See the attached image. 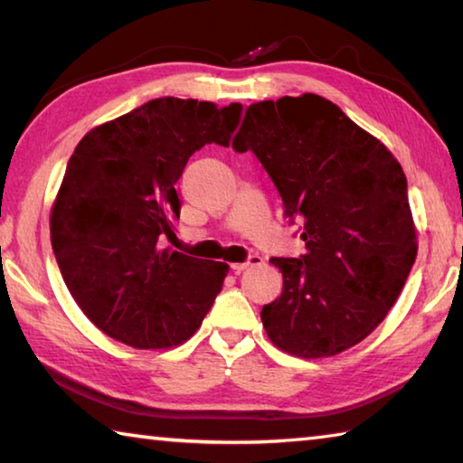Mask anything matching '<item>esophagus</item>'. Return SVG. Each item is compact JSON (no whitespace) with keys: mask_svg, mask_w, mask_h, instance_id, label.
Returning a JSON list of instances; mask_svg holds the SVG:
<instances>
[{"mask_svg":"<svg viewBox=\"0 0 463 463\" xmlns=\"http://www.w3.org/2000/svg\"><path fill=\"white\" fill-rule=\"evenodd\" d=\"M263 260L260 255H249V260L247 261H242V263H231V269L234 271V273H241V271H245L247 268H250V265H260Z\"/></svg>","mask_w":463,"mask_h":463,"instance_id":"1","label":"esophagus"}]
</instances>
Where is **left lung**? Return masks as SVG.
<instances>
[{
	"mask_svg": "<svg viewBox=\"0 0 463 463\" xmlns=\"http://www.w3.org/2000/svg\"><path fill=\"white\" fill-rule=\"evenodd\" d=\"M232 148L261 161L307 245L300 257L269 260L284 276L261 310L271 343L317 359L364 341L417 260L401 163L317 93L250 104Z\"/></svg>",
	"mask_w": 463,
	"mask_h": 463,
	"instance_id": "obj_1",
	"label": "left lung"
}]
</instances>
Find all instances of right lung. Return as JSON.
I'll list each match as a JSON object with an SVG mask.
<instances>
[{"label":"right lung","instance_id":"1","mask_svg":"<svg viewBox=\"0 0 463 463\" xmlns=\"http://www.w3.org/2000/svg\"><path fill=\"white\" fill-rule=\"evenodd\" d=\"M241 112V104L156 98L75 146L51 213V242L69 292L112 339L174 347L213 308L229 265L161 241L174 234L187 159L203 145L229 146Z\"/></svg>","mask_w":463,"mask_h":463}]
</instances>
